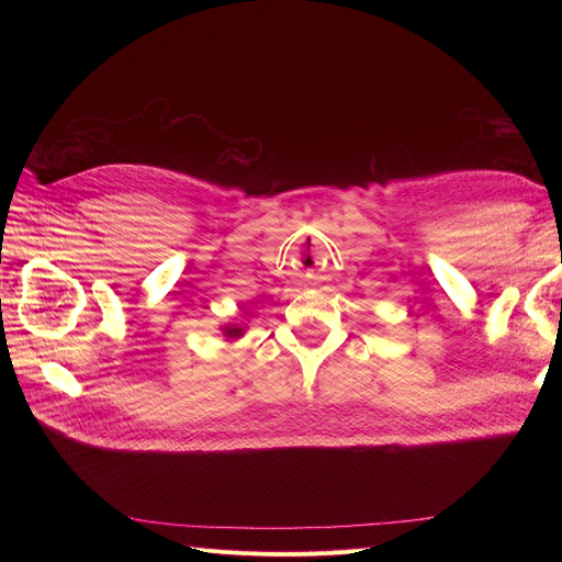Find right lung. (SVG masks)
Instances as JSON below:
<instances>
[{"instance_id": "add662e5", "label": "right lung", "mask_w": 562, "mask_h": 562, "mask_svg": "<svg viewBox=\"0 0 562 562\" xmlns=\"http://www.w3.org/2000/svg\"><path fill=\"white\" fill-rule=\"evenodd\" d=\"M220 330H223V335L227 339H239V337H244L246 326H244V323H227V326H223Z\"/></svg>"}]
</instances>
